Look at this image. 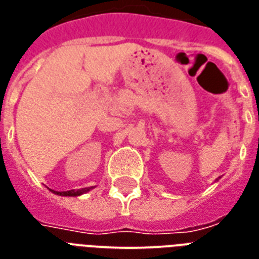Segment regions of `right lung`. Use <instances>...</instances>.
<instances>
[{
    "mask_svg": "<svg viewBox=\"0 0 259 259\" xmlns=\"http://www.w3.org/2000/svg\"><path fill=\"white\" fill-rule=\"evenodd\" d=\"M91 188H93V187H89V188H82V189H71V191H63V192L52 191V189H50V191H52V192L56 193V195H60V196H80V195H83V193L89 192Z\"/></svg>",
    "mask_w": 259,
    "mask_h": 259,
    "instance_id": "obj_1",
    "label": "right lung"
}]
</instances>
